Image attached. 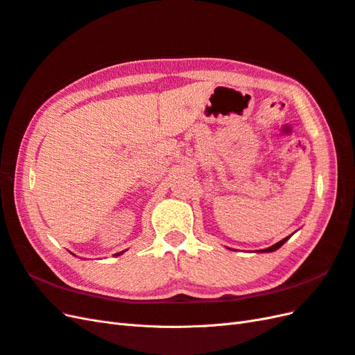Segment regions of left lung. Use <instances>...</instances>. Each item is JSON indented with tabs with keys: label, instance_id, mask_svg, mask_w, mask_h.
Returning a JSON list of instances; mask_svg holds the SVG:
<instances>
[{
	"label": "left lung",
	"instance_id": "left-lung-1",
	"mask_svg": "<svg viewBox=\"0 0 355 355\" xmlns=\"http://www.w3.org/2000/svg\"><path fill=\"white\" fill-rule=\"evenodd\" d=\"M290 236H291V235H290ZM290 236H287V238H284V239H281L279 242H277V244H273L272 247H268V248H265V250H260L259 252H272V251L278 250L281 245H284V242H286L287 239H290Z\"/></svg>",
	"mask_w": 355,
	"mask_h": 355
}]
</instances>
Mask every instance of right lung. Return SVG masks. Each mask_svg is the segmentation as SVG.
<instances>
[{"label": "right lung", "instance_id": "right-lung-1", "mask_svg": "<svg viewBox=\"0 0 355 355\" xmlns=\"http://www.w3.org/2000/svg\"><path fill=\"white\" fill-rule=\"evenodd\" d=\"M120 254H123V251H120V252H117V254H116V256H120Z\"/></svg>", "mask_w": 355, "mask_h": 355}]
</instances>
